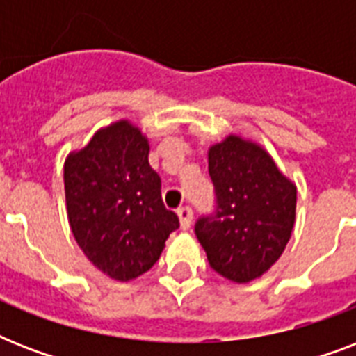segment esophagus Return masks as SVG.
Segmentation results:
<instances>
[{"label":"esophagus","mask_w":356,"mask_h":356,"mask_svg":"<svg viewBox=\"0 0 356 356\" xmlns=\"http://www.w3.org/2000/svg\"><path fill=\"white\" fill-rule=\"evenodd\" d=\"M177 216H179V223H181V229H183V231L190 229V225H192V218H194L192 209H190V207H181V209L177 211Z\"/></svg>","instance_id":"obj_1"}]
</instances>
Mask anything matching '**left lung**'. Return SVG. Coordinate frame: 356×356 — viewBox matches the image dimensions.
I'll use <instances>...</instances> for the list:
<instances>
[{"label":"left lung","instance_id":"obj_1","mask_svg":"<svg viewBox=\"0 0 356 356\" xmlns=\"http://www.w3.org/2000/svg\"><path fill=\"white\" fill-rule=\"evenodd\" d=\"M216 212L195 223L209 264L233 282L259 279L275 264L296 223V184L257 142L236 134L209 147Z\"/></svg>","mask_w":356,"mask_h":356}]
</instances>
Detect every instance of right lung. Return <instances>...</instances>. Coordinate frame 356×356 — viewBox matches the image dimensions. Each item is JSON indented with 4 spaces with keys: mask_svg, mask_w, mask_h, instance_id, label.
Returning <instances> with one entry per match:
<instances>
[{
    "mask_svg": "<svg viewBox=\"0 0 356 356\" xmlns=\"http://www.w3.org/2000/svg\"><path fill=\"white\" fill-rule=\"evenodd\" d=\"M149 142L129 120L99 129L64 162L66 211L75 242L97 270L116 281L145 273L161 257L175 212L161 197Z\"/></svg>",
    "mask_w": 356,
    "mask_h": 356,
    "instance_id": "add662e5",
    "label": "right lung"
}]
</instances>
